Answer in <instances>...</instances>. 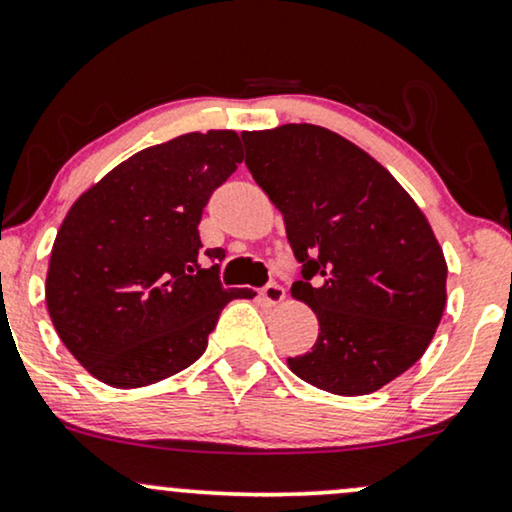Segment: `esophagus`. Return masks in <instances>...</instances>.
<instances>
[{
  "label": "esophagus",
  "mask_w": 512,
  "mask_h": 512,
  "mask_svg": "<svg viewBox=\"0 0 512 512\" xmlns=\"http://www.w3.org/2000/svg\"><path fill=\"white\" fill-rule=\"evenodd\" d=\"M283 297H286V290L283 286H278L276 281H269L267 286L262 288V300L269 304V307H274V304H281Z\"/></svg>",
  "instance_id": "obj_1"
}]
</instances>
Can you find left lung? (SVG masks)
Returning a JSON list of instances; mask_svg holds the SVG:
<instances>
[{
	"label": "left lung",
	"instance_id": "obj_1",
	"mask_svg": "<svg viewBox=\"0 0 512 512\" xmlns=\"http://www.w3.org/2000/svg\"><path fill=\"white\" fill-rule=\"evenodd\" d=\"M245 165L286 222L319 338L288 366L319 390L359 397L428 349L446 304L435 231L378 160L319 125L243 132Z\"/></svg>",
	"mask_w": 512,
	"mask_h": 512
}]
</instances>
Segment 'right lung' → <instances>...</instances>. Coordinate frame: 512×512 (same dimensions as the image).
Segmentation results:
<instances>
[{"label": "right lung", "instance_id": "right-lung-1", "mask_svg": "<svg viewBox=\"0 0 512 512\" xmlns=\"http://www.w3.org/2000/svg\"><path fill=\"white\" fill-rule=\"evenodd\" d=\"M243 160L234 129L144 148L75 200L47 271V309L68 352L101 383L132 390L184 371L222 309L250 288L203 269L198 224L212 191Z\"/></svg>", "mask_w": 512, "mask_h": 512}]
</instances>
